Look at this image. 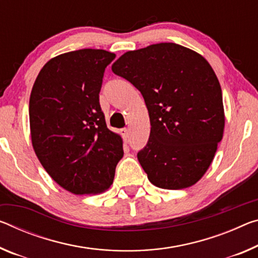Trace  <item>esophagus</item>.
<instances>
[{
    "label": "esophagus",
    "instance_id": "1",
    "mask_svg": "<svg viewBox=\"0 0 258 258\" xmlns=\"http://www.w3.org/2000/svg\"><path fill=\"white\" fill-rule=\"evenodd\" d=\"M120 132H121L122 138H124L125 140H126V139H128V136H130V131H128V128H122V130L120 131Z\"/></svg>",
    "mask_w": 258,
    "mask_h": 258
}]
</instances>
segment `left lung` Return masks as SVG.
<instances>
[{"label": "left lung", "mask_w": 258, "mask_h": 258, "mask_svg": "<svg viewBox=\"0 0 258 258\" xmlns=\"http://www.w3.org/2000/svg\"><path fill=\"white\" fill-rule=\"evenodd\" d=\"M144 96L150 136L138 159L153 185L164 189L193 186L209 169L223 139L222 88L198 52L164 42L127 51L112 64Z\"/></svg>", "instance_id": "1"}]
</instances>
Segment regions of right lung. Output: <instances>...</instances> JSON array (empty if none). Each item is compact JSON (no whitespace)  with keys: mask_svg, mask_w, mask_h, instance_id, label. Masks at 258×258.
<instances>
[{"mask_svg":"<svg viewBox=\"0 0 258 258\" xmlns=\"http://www.w3.org/2000/svg\"><path fill=\"white\" fill-rule=\"evenodd\" d=\"M116 55L80 49L41 69L30 97L31 139L48 174L73 194H100L111 186L122 140L110 131L99 94Z\"/></svg>","mask_w":258,"mask_h":258,"instance_id":"1","label":"right lung"}]
</instances>
